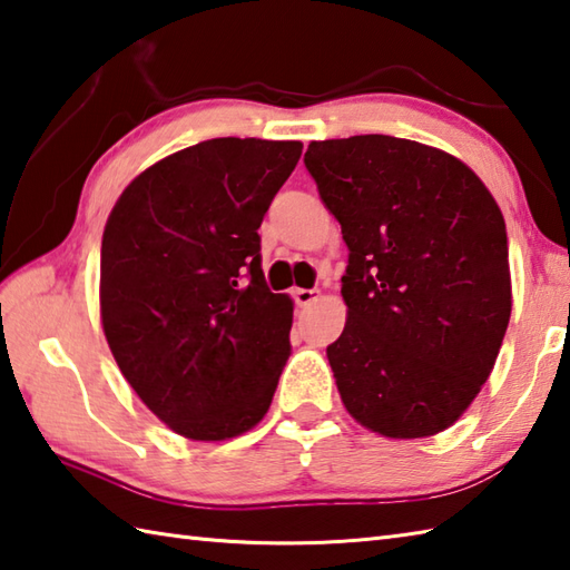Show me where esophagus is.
<instances>
[{"label":"esophagus","mask_w":570,"mask_h":570,"mask_svg":"<svg viewBox=\"0 0 570 570\" xmlns=\"http://www.w3.org/2000/svg\"><path fill=\"white\" fill-rule=\"evenodd\" d=\"M293 297H295V302H297L299 307H307V305H312V302H315V299L320 297V289L297 287V289H293Z\"/></svg>","instance_id":"1"}]
</instances>
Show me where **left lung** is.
Wrapping results in <instances>:
<instances>
[{
    "instance_id": "left-lung-1",
    "label": "left lung",
    "mask_w": 570,
    "mask_h": 570,
    "mask_svg": "<svg viewBox=\"0 0 570 570\" xmlns=\"http://www.w3.org/2000/svg\"><path fill=\"white\" fill-rule=\"evenodd\" d=\"M305 167L350 248L346 324L327 346L354 421L428 438L468 411L512 315L504 216L458 157L413 139L309 142Z\"/></svg>"
}]
</instances>
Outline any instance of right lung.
Returning a JSON list of instances; mask_svg holds the SVG:
<instances>
[{"instance_id":"1","label":"right lung","mask_w":570,"mask_h":570,"mask_svg":"<svg viewBox=\"0 0 570 570\" xmlns=\"http://www.w3.org/2000/svg\"><path fill=\"white\" fill-rule=\"evenodd\" d=\"M302 142L216 137L132 179L100 248V317L142 403L174 433L226 440L268 413L293 299L261 268L258 228Z\"/></svg>"}]
</instances>
